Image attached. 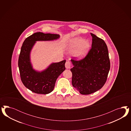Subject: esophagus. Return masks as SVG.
Here are the masks:
<instances>
[{
  "label": "esophagus",
  "instance_id": "1",
  "mask_svg": "<svg viewBox=\"0 0 131 131\" xmlns=\"http://www.w3.org/2000/svg\"><path fill=\"white\" fill-rule=\"evenodd\" d=\"M71 62L69 60H67V61L65 63V67L67 69H70L71 67Z\"/></svg>",
  "mask_w": 131,
  "mask_h": 131
}]
</instances>
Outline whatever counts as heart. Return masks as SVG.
Here are the masks:
<instances>
[{
  "label": "heart",
  "instance_id": "1",
  "mask_svg": "<svg viewBox=\"0 0 131 131\" xmlns=\"http://www.w3.org/2000/svg\"><path fill=\"white\" fill-rule=\"evenodd\" d=\"M68 47L71 50L77 48L74 52V55L77 58L81 59L86 55L90 47V43L88 40H83L82 38L77 37L70 41Z\"/></svg>",
  "mask_w": 131,
  "mask_h": 131
}]
</instances>
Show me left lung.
<instances>
[{
  "label": "left lung",
  "instance_id": "8db88e82",
  "mask_svg": "<svg viewBox=\"0 0 131 131\" xmlns=\"http://www.w3.org/2000/svg\"><path fill=\"white\" fill-rule=\"evenodd\" d=\"M91 35V48L86 56L79 60H71L72 84L82 95L91 94L103 87L110 69L107 45L94 34Z\"/></svg>",
  "mask_w": 131,
  "mask_h": 131
}]
</instances>
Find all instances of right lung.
Returning <instances> with one entry per match:
<instances>
[{
    "label": "right lung",
    "instance_id": "right-lung-1",
    "mask_svg": "<svg viewBox=\"0 0 131 131\" xmlns=\"http://www.w3.org/2000/svg\"><path fill=\"white\" fill-rule=\"evenodd\" d=\"M59 37L60 36L57 34L37 32L24 40L20 49L18 66L23 83L31 91L40 94L50 93L53 90L57 78L65 70L66 60L53 63L41 72L34 70L30 62V52L36 41L53 40Z\"/></svg>",
    "mask_w": 131,
    "mask_h": 131
}]
</instances>
